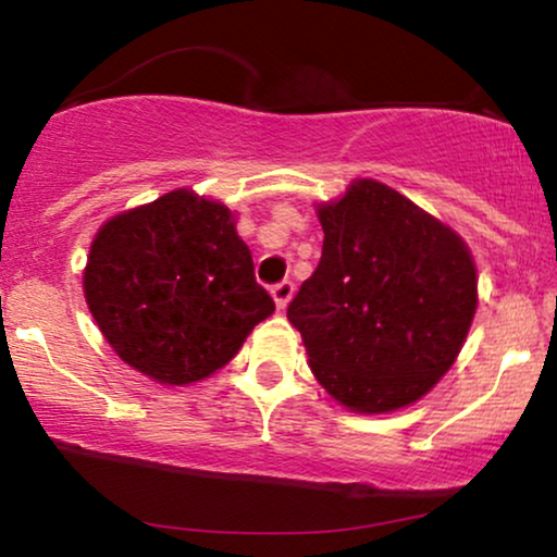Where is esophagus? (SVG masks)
Segmentation results:
<instances>
[{"instance_id":"34e87169","label":"esophagus","mask_w":557,"mask_h":557,"mask_svg":"<svg viewBox=\"0 0 557 557\" xmlns=\"http://www.w3.org/2000/svg\"><path fill=\"white\" fill-rule=\"evenodd\" d=\"M271 297H273V301H276L278 310H286V305H289L292 297H294V284H292V281H281V284L273 286Z\"/></svg>"}]
</instances>
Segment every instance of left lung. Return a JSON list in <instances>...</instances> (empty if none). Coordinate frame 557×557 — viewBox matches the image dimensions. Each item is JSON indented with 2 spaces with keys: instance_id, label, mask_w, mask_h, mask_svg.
<instances>
[{
  "instance_id": "1",
  "label": "left lung",
  "mask_w": 557,
  "mask_h": 557,
  "mask_svg": "<svg viewBox=\"0 0 557 557\" xmlns=\"http://www.w3.org/2000/svg\"><path fill=\"white\" fill-rule=\"evenodd\" d=\"M318 219L322 258L286 310L312 374L354 413L421 400L449 372L475 318L470 247L369 177L320 203Z\"/></svg>"
}]
</instances>
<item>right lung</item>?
Returning a JSON list of instances; mask_svg holds the SVG:
<instances>
[{
    "label": "right lung",
    "instance_id": "obj_1",
    "mask_svg": "<svg viewBox=\"0 0 557 557\" xmlns=\"http://www.w3.org/2000/svg\"><path fill=\"white\" fill-rule=\"evenodd\" d=\"M82 284L113 351L170 387L222 369L276 310L235 214L188 188L108 219L89 245Z\"/></svg>",
    "mask_w": 557,
    "mask_h": 557
}]
</instances>
